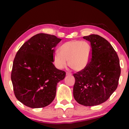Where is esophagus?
<instances>
[{"label": "esophagus", "mask_w": 129, "mask_h": 129, "mask_svg": "<svg viewBox=\"0 0 129 129\" xmlns=\"http://www.w3.org/2000/svg\"><path fill=\"white\" fill-rule=\"evenodd\" d=\"M66 75L67 76H72V74L71 73H69V72H66Z\"/></svg>", "instance_id": "34e87169"}]
</instances>
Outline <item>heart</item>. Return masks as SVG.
Listing matches in <instances>:
<instances>
[{
	"mask_svg": "<svg viewBox=\"0 0 129 129\" xmlns=\"http://www.w3.org/2000/svg\"><path fill=\"white\" fill-rule=\"evenodd\" d=\"M59 52L53 54V61L55 66L62 69L69 66L75 71H82L89 64L91 57V47L85 41L71 40L65 42L59 47Z\"/></svg>",
	"mask_w": 129,
	"mask_h": 129,
	"instance_id": "heart-1",
	"label": "heart"
}]
</instances>
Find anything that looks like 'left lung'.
I'll return each mask as SVG.
<instances>
[{"instance_id": "left-lung-1", "label": "left lung", "mask_w": 129, "mask_h": 129, "mask_svg": "<svg viewBox=\"0 0 129 129\" xmlns=\"http://www.w3.org/2000/svg\"><path fill=\"white\" fill-rule=\"evenodd\" d=\"M91 47L90 62L73 74V96L77 103L93 106L106 101L117 89L120 75L118 56L109 42L98 35L84 36Z\"/></svg>"}]
</instances>
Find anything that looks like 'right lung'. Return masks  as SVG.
I'll return each mask as SVG.
<instances>
[{
  "mask_svg": "<svg viewBox=\"0 0 129 129\" xmlns=\"http://www.w3.org/2000/svg\"><path fill=\"white\" fill-rule=\"evenodd\" d=\"M61 40L54 35L39 33L16 54L11 80L16 98L26 106L46 107L55 98L57 84L66 76V72L53 64L54 49Z\"/></svg>",
  "mask_w": 129,
  "mask_h": 129,
  "instance_id": "obj_1",
  "label": "right lung"
}]
</instances>
